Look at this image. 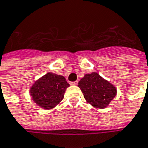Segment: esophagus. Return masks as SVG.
<instances>
[{"mask_svg":"<svg viewBox=\"0 0 148 148\" xmlns=\"http://www.w3.org/2000/svg\"><path fill=\"white\" fill-rule=\"evenodd\" d=\"M78 81H74V82H70V85H74V86H76V85H78Z\"/></svg>","mask_w":148,"mask_h":148,"instance_id":"obj_1","label":"esophagus"}]
</instances>
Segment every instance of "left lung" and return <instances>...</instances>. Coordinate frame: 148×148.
<instances>
[{"label": "left lung", "instance_id": "1", "mask_svg": "<svg viewBox=\"0 0 148 148\" xmlns=\"http://www.w3.org/2000/svg\"><path fill=\"white\" fill-rule=\"evenodd\" d=\"M78 87L87 103L95 108H106L116 95V87L95 72L85 74Z\"/></svg>", "mask_w": 148, "mask_h": 148}]
</instances>
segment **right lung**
Segmentation results:
<instances>
[{"mask_svg": "<svg viewBox=\"0 0 148 148\" xmlns=\"http://www.w3.org/2000/svg\"><path fill=\"white\" fill-rule=\"evenodd\" d=\"M69 87L70 84L65 77L48 73L36 81L30 89V93L38 106L51 109L62 100L66 88Z\"/></svg>", "mask_w": 148, "mask_h": 148, "instance_id": "obj_1", "label": "right lung"}]
</instances>
